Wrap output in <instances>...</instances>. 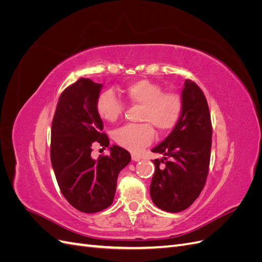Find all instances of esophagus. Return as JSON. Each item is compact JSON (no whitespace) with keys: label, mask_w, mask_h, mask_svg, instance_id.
<instances>
[{"label":"esophagus","mask_w":262,"mask_h":262,"mask_svg":"<svg viewBox=\"0 0 262 262\" xmlns=\"http://www.w3.org/2000/svg\"><path fill=\"white\" fill-rule=\"evenodd\" d=\"M131 158H132L133 162H140V161H141V157L138 156V155H136V154H132V155H131Z\"/></svg>","instance_id":"obj_1"}]
</instances>
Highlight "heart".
Masks as SVG:
<instances>
[{
	"instance_id": "heart-1",
	"label": "heart",
	"mask_w": 262,
	"mask_h": 262,
	"mask_svg": "<svg viewBox=\"0 0 262 262\" xmlns=\"http://www.w3.org/2000/svg\"><path fill=\"white\" fill-rule=\"evenodd\" d=\"M125 97L132 104L143 106L140 125L126 124L114 133L117 143L131 150L139 152L154 139V125L160 132H168L175 128L182 113V99L173 92L164 93L161 85L148 80H138L124 90ZM98 115L107 122L117 121L123 113L124 105L113 91H104L96 101Z\"/></svg>"
}]
</instances>
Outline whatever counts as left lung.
Returning a JSON list of instances; mask_svg holds the SVG:
<instances>
[{
    "instance_id": "obj_1",
    "label": "left lung",
    "mask_w": 262,
    "mask_h": 262,
    "mask_svg": "<svg viewBox=\"0 0 262 262\" xmlns=\"http://www.w3.org/2000/svg\"><path fill=\"white\" fill-rule=\"evenodd\" d=\"M181 99L178 123L152 149L164 157L154 160L149 194L157 208L170 213L186 210L199 196L207 180L211 156L212 125L204 94L194 82L186 80ZM164 159L163 169L159 165Z\"/></svg>"
}]
</instances>
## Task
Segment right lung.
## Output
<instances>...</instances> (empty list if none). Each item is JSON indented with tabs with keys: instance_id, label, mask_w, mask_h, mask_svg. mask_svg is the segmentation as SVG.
Instances as JSON below:
<instances>
[{
	"instance_id": "1",
	"label": "right lung",
	"mask_w": 262,
	"mask_h": 262,
	"mask_svg": "<svg viewBox=\"0 0 262 262\" xmlns=\"http://www.w3.org/2000/svg\"><path fill=\"white\" fill-rule=\"evenodd\" d=\"M102 84L80 78L59 98L51 126V164L62 194L76 210L96 213L112 205L118 175L131 161L128 150L113 145L110 155L94 160L95 143L109 146L96 109Z\"/></svg>"
}]
</instances>
